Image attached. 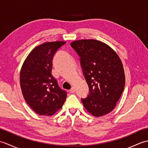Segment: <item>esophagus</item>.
Returning <instances> with one entry per match:
<instances>
[{"label":"esophagus","mask_w":148,"mask_h":148,"mask_svg":"<svg viewBox=\"0 0 148 148\" xmlns=\"http://www.w3.org/2000/svg\"><path fill=\"white\" fill-rule=\"evenodd\" d=\"M69 92L71 93H74V92H75V88L72 87V88H71L70 90H69Z\"/></svg>","instance_id":"esophagus-1"}]
</instances>
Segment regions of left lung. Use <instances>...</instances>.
Returning <instances> with one entry per match:
<instances>
[{"instance_id": "obj_1", "label": "left lung", "mask_w": 148, "mask_h": 148, "mask_svg": "<svg viewBox=\"0 0 148 148\" xmlns=\"http://www.w3.org/2000/svg\"><path fill=\"white\" fill-rule=\"evenodd\" d=\"M71 46L80 57L89 94L82 99L88 112L96 117L112 111L124 90L125 72L122 62L114 50L95 39L73 41Z\"/></svg>"}]
</instances>
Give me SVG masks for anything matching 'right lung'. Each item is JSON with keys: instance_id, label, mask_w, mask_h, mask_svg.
I'll return each mask as SVG.
<instances>
[{"instance_id": "add662e5", "label": "right lung", "mask_w": 148, "mask_h": 148, "mask_svg": "<svg viewBox=\"0 0 148 148\" xmlns=\"http://www.w3.org/2000/svg\"><path fill=\"white\" fill-rule=\"evenodd\" d=\"M66 43L48 42L36 47L25 60L20 71V86L25 100L39 115L52 116L61 109L67 92L52 76L53 58Z\"/></svg>"}]
</instances>
